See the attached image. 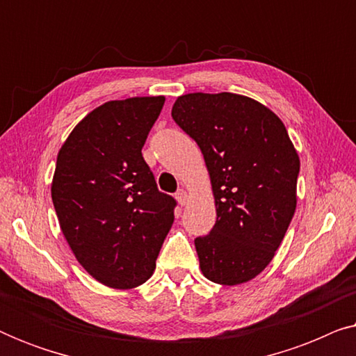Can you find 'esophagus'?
Masks as SVG:
<instances>
[{
    "mask_svg": "<svg viewBox=\"0 0 356 356\" xmlns=\"http://www.w3.org/2000/svg\"><path fill=\"white\" fill-rule=\"evenodd\" d=\"M177 201H178L179 206H184V204H186V201H188V193L184 191V189H179V191L177 193Z\"/></svg>",
    "mask_w": 356,
    "mask_h": 356,
    "instance_id": "esophagus-1",
    "label": "esophagus"
}]
</instances>
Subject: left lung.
Segmentation results:
<instances>
[{
	"label": "left lung",
	"mask_w": 356,
	"mask_h": 356,
	"mask_svg": "<svg viewBox=\"0 0 356 356\" xmlns=\"http://www.w3.org/2000/svg\"><path fill=\"white\" fill-rule=\"evenodd\" d=\"M172 116L201 149L216 201V225L194 240L199 267L216 284L250 282L293 218L298 152L279 116L246 95L186 94Z\"/></svg>",
	"instance_id": "8db88e82"
}]
</instances>
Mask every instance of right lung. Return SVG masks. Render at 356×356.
<instances>
[{
	"label": "right lung",
	"mask_w": 356,
	"mask_h": 356,
	"mask_svg": "<svg viewBox=\"0 0 356 356\" xmlns=\"http://www.w3.org/2000/svg\"><path fill=\"white\" fill-rule=\"evenodd\" d=\"M165 97L110 100L82 118L58 152L51 199L79 264L110 289L154 274L173 225L175 199L157 189L143 157Z\"/></svg>",
	"instance_id": "obj_1"
}]
</instances>
